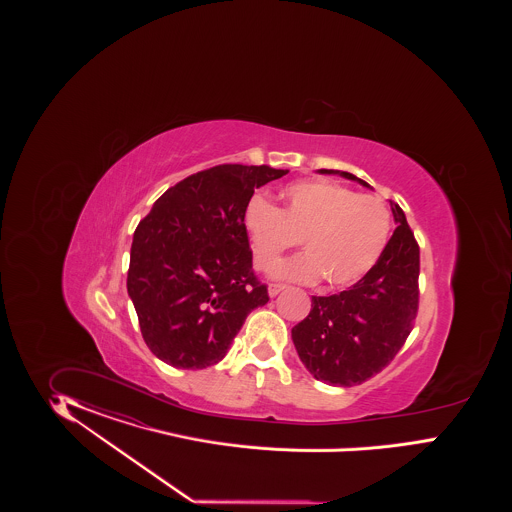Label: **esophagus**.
<instances>
[{
	"mask_svg": "<svg viewBox=\"0 0 512 512\" xmlns=\"http://www.w3.org/2000/svg\"><path fill=\"white\" fill-rule=\"evenodd\" d=\"M287 289V285H283V283H270L268 285V295L272 296H278L279 293H283Z\"/></svg>",
	"mask_w": 512,
	"mask_h": 512,
	"instance_id": "esophagus-1",
	"label": "esophagus"
}]
</instances>
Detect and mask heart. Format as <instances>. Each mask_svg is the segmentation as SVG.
I'll list each match as a JSON object with an SVG mask.
<instances>
[{
    "instance_id": "obj_1",
    "label": "heart",
    "mask_w": 512,
    "mask_h": 512,
    "mask_svg": "<svg viewBox=\"0 0 512 512\" xmlns=\"http://www.w3.org/2000/svg\"><path fill=\"white\" fill-rule=\"evenodd\" d=\"M278 208L263 197L248 204L253 264L272 270L302 242L306 253L279 264L274 276L343 289L364 278L387 249L392 212L385 199L328 180H302L281 191Z\"/></svg>"
}]
</instances>
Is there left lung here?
<instances>
[{
    "mask_svg": "<svg viewBox=\"0 0 512 512\" xmlns=\"http://www.w3.org/2000/svg\"><path fill=\"white\" fill-rule=\"evenodd\" d=\"M340 174L368 186L351 172ZM390 208L398 227L377 264L347 291L311 296L310 315L293 328L298 357L317 381L334 387L362 385L387 368L415 326L419 242L402 208L396 202Z\"/></svg>",
    "mask_w": 512,
    "mask_h": 512,
    "instance_id": "1",
    "label": "left lung"
}]
</instances>
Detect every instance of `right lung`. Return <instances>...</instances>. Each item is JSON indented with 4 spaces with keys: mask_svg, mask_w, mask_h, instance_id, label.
<instances>
[{
    "mask_svg": "<svg viewBox=\"0 0 512 512\" xmlns=\"http://www.w3.org/2000/svg\"><path fill=\"white\" fill-rule=\"evenodd\" d=\"M270 165H217L167 189L133 236L127 293L155 357L204 370L227 355L246 317L270 296L253 272L244 223Z\"/></svg>",
    "mask_w": 512,
    "mask_h": 512,
    "instance_id": "right-lung-1",
    "label": "right lung"
}]
</instances>
